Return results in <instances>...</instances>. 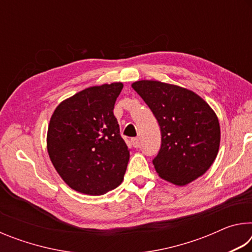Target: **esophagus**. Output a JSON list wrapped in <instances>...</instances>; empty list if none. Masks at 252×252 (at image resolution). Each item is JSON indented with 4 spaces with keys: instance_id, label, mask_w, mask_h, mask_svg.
<instances>
[{
    "instance_id": "obj_1",
    "label": "esophagus",
    "mask_w": 252,
    "mask_h": 252,
    "mask_svg": "<svg viewBox=\"0 0 252 252\" xmlns=\"http://www.w3.org/2000/svg\"><path fill=\"white\" fill-rule=\"evenodd\" d=\"M131 143L133 144L134 148H139V146H140L139 138H132V139H131Z\"/></svg>"
}]
</instances>
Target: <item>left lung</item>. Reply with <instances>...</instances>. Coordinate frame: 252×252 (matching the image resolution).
I'll return each mask as SVG.
<instances>
[{"instance_id":"obj_1","label":"left lung","mask_w":252,"mask_h":252,"mask_svg":"<svg viewBox=\"0 0 252 252\" xmlns=\"http://www.w3.org/2000/svg\"><path fill=\"white\" fill-rule=\"evenodd\" d=\"M161 129V148L153 159L159 177L186 186L206 173L220 146V125L210 105L193 91L160 81L132 83Z\"/></svg>"}]
</instances>
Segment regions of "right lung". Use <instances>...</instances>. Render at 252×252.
Segmentation results:
<instances>
[{
  "instance_id": "obj_1",
  "label": "right lung",
  "mask_w": 252,
  "mask_h": 252,
  "mask_svg": "<svg viewBox=\"0 0 252 252\" xmlns=\"http://www.w3.org/2000/svg\"><path fill=\"white\" fill-rule=\"evenodd\" d=\"M121 82L90 87L62 101L51 117L46 147L71 189L101 195L121 185L130 150L113 114Z\"/></svg>"
}]
</instances>
